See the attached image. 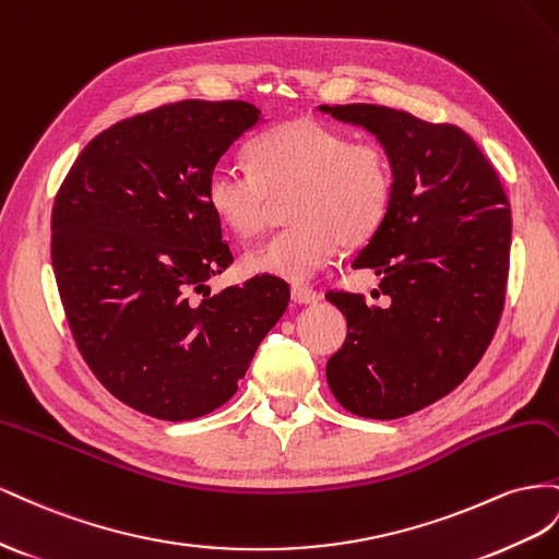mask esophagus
I'll return each instance as SVG.
<instances>
[{
	"label": "esophagus",
	"instance_id": "1",
	"mask_svg": "<svg viewBox=\"0 0 559 559\" xmlns=\"http://www.w3.org/2000/svg\"><path fill=\"white\" fill-rule=\"evenodd\" d=\"M290 295L297 305H316V301L321 299V295H318L313 288H307V285H293Z\"/></svg>",
	"mask_w": 559,
	"mask_h": 559
}]
</instances>
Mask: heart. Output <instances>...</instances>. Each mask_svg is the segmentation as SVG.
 Segmentation results:
<instances>
[{
	"mask_svg": "<svg viewBox=\"0 0 559 559\" xmlns=\"http://www.w3.org/2000/svg\"><path fill=\"white\" fill-rule=\"evenodd\" d=\"M250 170L219 166L209 175L211 211L243 241L258 238L274 203L290 199L293 225L243 260L250 274L311 278L344 248L370 243L389 217L395 170L384 145L350 140L316 119H290L252 140Z\"/></svg>",
	"mask_w": 559,
	"mask_h": 559,
	"instance_id": "heart-1",
	"label": "heart"
}]
</instances>
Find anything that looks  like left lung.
<instances>
[{
    "mask_svg": "<svg viewBox=\"0 0 559 559\" xmlns=\"http://www.w3.org/2000/svg\"><path fill=\"white\" fill-rule=\"evenodd\" d=\"M321 109L374 133L395 170L384 227L354 260L377 271L391 305L328 293L348 325L328 360V384L358 417H407L456 389L499 328L510 201L489 158L454 123L368 103Z\"/></svg>",
    "mask_w": 559,
    "mask_h": 559,
    "instance_id": "obj_1",
    "label": "left lung"
}]
</instances>
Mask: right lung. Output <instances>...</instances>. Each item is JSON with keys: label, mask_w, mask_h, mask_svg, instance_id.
Instances as JSON below:
<instances>
[{"label": "right lung", "mask_w": 559, "mask_h": 559, "mask_svg": "<svg viewBox=\"0 0 559 559\" xmlns=\"http://www.w3.org/2000/svg\"><path fill=\"white\" fill-rule=\"evenodd\" d=\"M258 121L243 100L126 117L88 142L56 194L51 262L74 344L111 395L154 419L225 405L288 307V283L269 274L190 299L234 262L205 182Z\"/></svg>", "instance_id": "right-lung-1"}]
</instances>
